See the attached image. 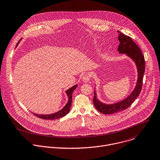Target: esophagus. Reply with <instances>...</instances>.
Listing matches in <instances>:
<instances>
[{
    "instance_id": "1",
    "label": "esophagus",
    "mask_w": 160,
    "mask_h": 160,
    "mask_svg": "<svg viewBox=\"0 0 160 160\" xmlns=\"http://www.w3.org/2000/svg\"><path fill=\"white\" fill-rule=\"evenodd\" d=\"M90 78V75H88V74H85V75L83 76V77H82V80H83V82L87 83V82H89Z\"/></svg>"
}]
</instances>
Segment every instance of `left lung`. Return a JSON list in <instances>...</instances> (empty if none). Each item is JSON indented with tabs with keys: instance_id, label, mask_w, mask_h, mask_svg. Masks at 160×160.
<instances>
[{
	"instance_id": "left-lung-1",
	"label": "left lung",
	"mask_w": 160,
	"mask_h": 160,
	"mask_svg": "<svg viewBox=\"0 0 160 160\" xmlns=\"http://www.w3.org/2000/svg\"><path fill=\"white\" fill-rule=\"evenodd\" d=\"M119 33V41L120 44L118 48V51L121 54H126L131 58L136 63L138 70V80L135 88L132 93L125 99L121 102L113 103L106 104L98 100L96 92L94 90V97L93 98L95 108L101 113L104 114H112L128 109L132 102L139 96L142 85V80L145 70V60L141 50L138 46L132 41L131 37L126 36L121 32L118 31Z\"/></svg>"
}]
</instances>
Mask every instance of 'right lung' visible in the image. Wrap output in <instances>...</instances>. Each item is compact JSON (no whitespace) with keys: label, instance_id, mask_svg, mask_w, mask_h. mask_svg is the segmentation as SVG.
<instances>
[{"label":"right lung","instance_id":"obj_1","mask_svg":"<svg viewBox=\"0 0 160 160\" xmlns=\"http://www.w3.org/2000/svg\"><path fill=\"white\" fill-rule=\"evenodd\" d=\"M19 41L18 42L17 45L19 44ZM77 87V85H75L66 91V93L68 97V102L67 103L65 107L59 111L58 112H55L54 114H47V115H42V114L38 115L37 114H34L41 119H46V120H53V119H59L62 117H64L70 112V107L72 105V93H73V92L74 91V90H75Z\"/></svg>","mask_w":160,"mask_h":160}]
</instances>
